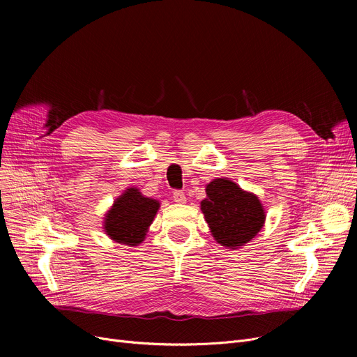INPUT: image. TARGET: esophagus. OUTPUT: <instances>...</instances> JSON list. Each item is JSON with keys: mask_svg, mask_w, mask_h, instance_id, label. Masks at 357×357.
Masks as SVG:
<instances>
[{"mask_svg": "<svg viewBox=\"0 0 357 357\" xmlns=\"http://www.w3.org/2000/svg\"><path fill=\"white\" fill-rule=\"evenodd\" d=\"M172 198H174V201H175V202H179V204H183V202L186 201L185 194H183L182 191H179V190H176V191H174V192H172Z\"/></svg>", "mask_w": 357, "mask_h": 357, "instance_id": "obj_1", "label": "esophagus"}]
</instances>
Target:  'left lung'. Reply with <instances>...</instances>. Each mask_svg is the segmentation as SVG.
I'll return each mask as SVG.
<instances>
[{
    "label": "left lung",
    "mask_w": 357,
    "mask_h": 357,
    "mask_svg": "<svg viewBox=\"0 0 357 357\" xmlns=\"http://www.w3.org/2000/svg\"><path fill=\"white\" fill-rule=\"evenodd\" d=\"M205 191L207 198L201 202V211L221 246H243L264 227L266 215L260 201L238 188L237 183L218 178Z\"/></svg>",
    "instance_id": "8db88e82"
}]
</instances>
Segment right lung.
<instances>
[{
    "mask_svg": "<svg viewBox=\"0 0 357 357\" xmlns=\"http://www.w3.org/2000/svg\"><path fill=\"white\" fill-rule=\"evenodd\" d=\"M159 210V202L143 197L139 190L128 188L105 215V233L127 246H137Z\"/></svg>",
    "mask_w": 357,
    "mask_h": 357,
    "instance_id": "add662e5",
    "label": "right lung"
}]
</instances>
